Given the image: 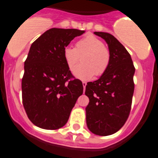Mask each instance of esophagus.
<instances>
[{"label": "esophagus", "mask_w": 158, "mask_h": 158, "mask_svg": "<svg viewBox=\"0 0 158 158\" xmlns=\"http://www.w3.org/2000/svg\"><path fill=\"white\" fill-rule=\"evenodd\" d=\"M82 85H83V88H84V92H85V86H86L87 83L85 81L82 82Z\"/></svg>", "instance_id": "34e87169"}]
</instances>
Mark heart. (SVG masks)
I'll use <instances>...</instances> for the list:
<instances>
[{
    "instance_id": "1",
    "label": "heart",
    "mask_w": 158,
    "mask_h": 158,
    "mask_svg": "<svg viewBox=\"0 0 158 158\" xmlns=\"http://www.w3.org/2000/svg\"><path fill=\"white\" fill-rule=\"evenodd\" d=\"M64 58L70 70L78 63L80 56L84 55L83 65L73 70V75L82 81L89 80L94 76L99 77L106 71L110 61V51L103 42L93 35H88L76 44V48L67 46L64 48Z\"/></svg>"
}]
</instances>
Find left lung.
<instances>
[{"instance_id":"8db88e82","label":"left lung","mask_w":158,"mask_h":158,"mask_svg":"<svg viewBox=\"0 0 158 158\" xmlns=\"http://www.w3.org/2000/svg\"><path fill=\"white\" fill-rule=\"evenodd\" d=\"M102 38L110 53L109 67L99 79L88 82L85 95L87 127L98 135L115 133L126 123L130 114L134 92L135 67L126 48L116 38L106 32H94Z\"/></svg>"}]
</instances>
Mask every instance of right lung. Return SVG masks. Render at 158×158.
<instances>
[{
	"label": "right lung",
	"mask_w": 158,
	"mask_h": 158,
	"mask_svg": "<svg viewBox=\"0 0 158 158\" xmlns=\"http://www.w3.org/2000/svg\"><path fill=\"white\" fill-rule=\"evenodd\" d=\"M85 33L77 29L52 28L31 44L24 63L23 103L37 127L56 130L64 126L83 85L75 79L64 58V48Z\"/></svg>",
	"instance_id": "right-lung-1"
}]
</instances>
